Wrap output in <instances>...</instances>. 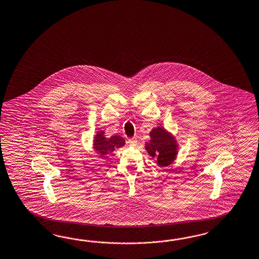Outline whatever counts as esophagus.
<instances>
[{"mask_svg":"<svg viewBox=\"0 0 259 259\" xmlns=\"http://www.w3.org/2000/svg\"><path fill=\"white\" fill-rule=\"evenodd\" d=\"M127 144H128L130 146H137V144H138V141H137L136 138H134V137H133V138H131V139L127 141Z\"/></svg>","mask_w":259,"mask_h":259,"instance_id":"obj_1","label":"esophagus"}]
</instances>
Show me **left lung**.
Masks as SVG:
<instances>
[{
  "label": "left lung",
  "instance_id": "obj_1",
  "mask_svg": "<svg viewBox=\"0 0 259 259\" xmlns=\"http://www.w3.org/2000/svg\"><path fill=\"white\" fill-rule=\"evenodd\" d=\"M149 136L150 139L146 142L145 148L152 159H156V164L159 167L172 164L177 160L179 148L175 135L165 127L158 126L153 127Z\"/></svg>",
  "mask_w": 259,
  "mask_h": 259
}]
</instances>
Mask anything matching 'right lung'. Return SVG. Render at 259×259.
<instances>
[{"label":"right lung","instance_id":"1","mask_svg":"<svg viewBox=\"0 0 259 259\" xmlns=\"http://www.w3.org/2000/svg\"><path fill=\"white\" fill-rule=\"evenodd\" d=\"M126 142L122 137L114 135L107 137L104 131H100L94 135L93 149L100 158H104L106 155L113 152L114 149L125 146Z\"/></svg>","mask_w":259,"mask_h":259}]
</instances>
